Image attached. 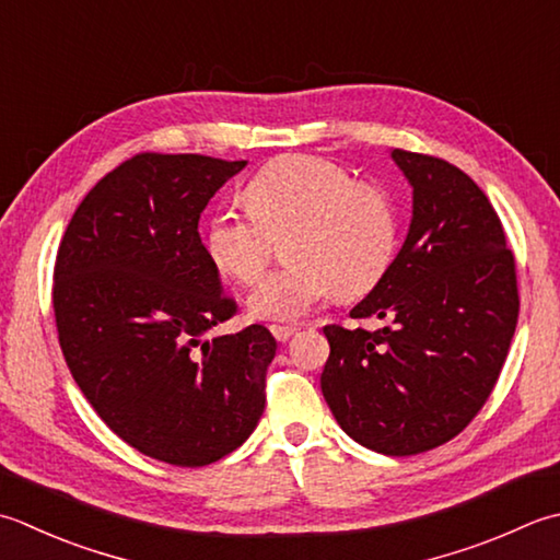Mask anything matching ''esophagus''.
Segmentation results:
<instances>
[{"mask_svg":"<svg viewBox=\"0 0 560 560\" xmlns=\"http://www.w3.org/2000/svg\"><path fill=\"white\" fill-rule=\"evenodd\" d=\"M269 330H271L273 337H277V342H289V339L295 332H299V327H293V325H271Z\"/></svg>","mask_w":560,"mask_h":560,"instance_id":"34e87169","label":"esophagus"}]
</instances>
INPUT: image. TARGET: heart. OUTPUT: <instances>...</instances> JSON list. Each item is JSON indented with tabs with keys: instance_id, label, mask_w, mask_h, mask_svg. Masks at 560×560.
Returning <instances> with one entry per match:
<instances>
[{
	"instance_id": "heart-1",
	"label": "heart",
	"mask_w": 560,
	"mask_h": 560,
	"mask_svg": "<svg viewBox=\"0 0 560 560\" xmlns=\"http://www.w3.org/2000/svg\"><path fill=\"white\" fill-rule=\"evenodd\" d=\"M249 213L221 208L206 228V252L223 277L255 283L273 240H287V269L247 295L257 320L295 323L339 295L359 299L386 277L398 252V206L388 189L359 182L342 164L293 155L257 172L245 186Z\"/></svg>"
}]
</instances>
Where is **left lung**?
<instances>
[{
  "label": "left lung",
  "instance_id": "left-lung-1",
  "mask_svg": "<svg viewBox=\"0 0 560 560\" xmlns=\"http://www.w3.org/2000/svg\"><path fill=\"white\" fill-rule=\"evenodd\" d=\"M390 158L412 186L410 228L386 277L349 311L386 325H327L320 388L354 442L412 456L454 440L483 408L520 295L505 230L478 184L440 158Z\"/></svg>",
  "mask_w": 560,
  "mask_h": 560
}]
</instances>
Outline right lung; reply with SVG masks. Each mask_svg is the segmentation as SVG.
Returning a JSON list of instances; mask_svg holds the SVG:
<instances>
[{"label":"right lung","instance_id":"right-lung-1","mask_svg":"<svg viewBox=\"0 0 560 560\" xmlns=\"http://www.w3.org/2000/svg\"><path fill=\"white\" fill-rule=\"evenodd\" d=\"M247 162L142 152L77 206L55 259L65 361L98 418L140 454L208 466L265 412L267 327L206 335L235 313L199 218Z\"/></svg>","mask_w":560,"mask_h":560}]
</instances>
